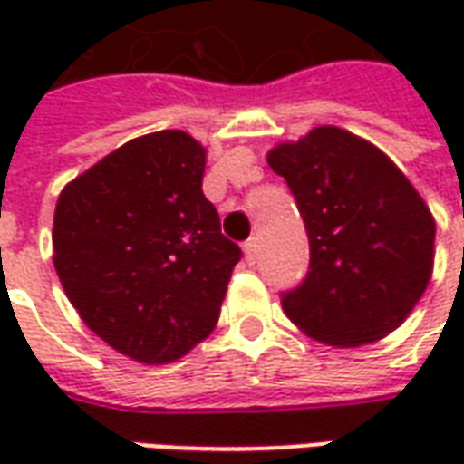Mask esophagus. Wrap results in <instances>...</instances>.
Returning a JSON list of instances; mask_svg holds the SVG:
<instances>
[{
	"label": "esophagus",
	"instance_id": "esophagus-1",
	"mask_svg": "<svg viewBox=\"0 0 464 464\" xmlns=\"http://www.w3.org/2000/svg\"><path fill=\"white\" fill-rule=\"evenodd\" d=\"M243 251H246V261H248V263L258 261V251H261V246H258V238H248V241L243 243Z\"/></svg>",
	"mask_w": 464,
	"mask_h": 464
}]
</instances>
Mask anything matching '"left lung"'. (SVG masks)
<instances>
[{"mask_svg":"<svg viewBox=\"0 0 464 464\" xmlns=\"http://www.w3.org/2000/svg\"><path fill=\"white\" fill-rule=\"evenodd\" d=\"M268 163L288 183L311 246L305 278L281 293L285 315L343 348L385 338L432 273L435 221L420 193L380 149L335 126L281 143Z\"/></svg>","mask_w":464,"mask_h":464,"instance_id":"8db88e82","label":"left lung"}]
</instances>
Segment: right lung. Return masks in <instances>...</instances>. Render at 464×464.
Returning a JSON list of instances; mask_svg holds the SVG:
<instances>
[{
  "mask_svg": "<svg viewBox=\"0 0 464 464\" xmlns=\"http://www.w3.org/2000/svg\"><path fill=\"white\" fill-rule=\"evenodd\" d=\"M206 151L156 131L66 186L54 213V268L92 331L139 362H171L221 313L238 243L203 196Z\"/></svg>",
  "mask_w": 464,
  "mask_h": 464,
  "instance_id": "obj_1",
  "label": "right lung"
}]
</instances>
